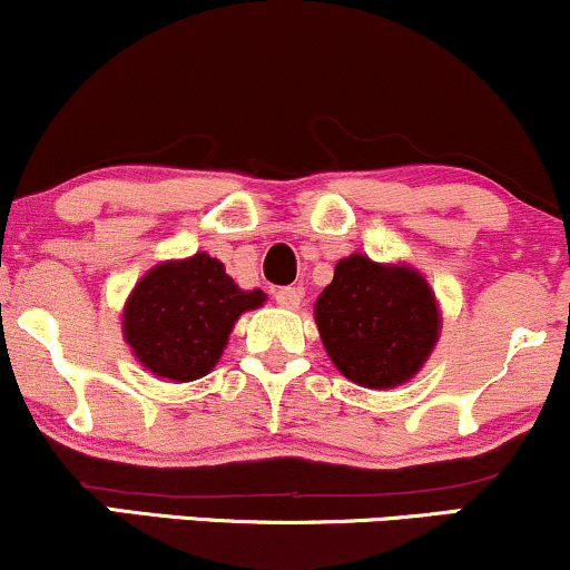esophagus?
Here are the masks:
<instances>
[{"label": "esophagus", "mask_w": 570, "mask_h": 570, "mask_svg": "<svg viewBox=\"0 0 570 570\" xmlns=\"http://www.w3.org/2000/svg\"><path fill=\"white\" fill-rule=\"evenodd\" d=\"M276 303L281 307H297L299 289H294V286H281V289H276Z\"/></svg>", "instance_id": "obj_1"}]
</instances>
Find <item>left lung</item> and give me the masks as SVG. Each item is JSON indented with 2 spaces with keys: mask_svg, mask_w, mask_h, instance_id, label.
<instances>
[{
  "mask_svg": "<svg viewBox=\"0 0 570 570\" xmlns=\"http://www.w3.org/2000/svg\"><path fill=\"white\" fill-rule=\"evenodd\" d=\"M318 335L335 367L367 389L410 381L440 332L434 294L421 273L353 254L316 303Z\"/></svg>",
  "mask_w": 570,
  "mask_h": 570,
  "instance_id": "left-lung-1",
  "label": "left lung"
}]
</instances>
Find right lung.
Masks as SVG:
<instances>
[{
  "mask_svg": "<svg viewBox=\"0 0 570 570\" xmlns=\"http://www.w3.org/2000/svg\"><path fill=\"white\" fill-rule=\"evenodd\" d=\"M263 303L265 294L238 289L219 259L195 254L153 267L136 284L122 330L144 367L187 383L219 362L240 313Z\"/></svg>",
  "mask_w": 570,
  "mask_h": 570,
  "instance_id": "add662e5",
  "label": "right lung"
}]
</instances>
